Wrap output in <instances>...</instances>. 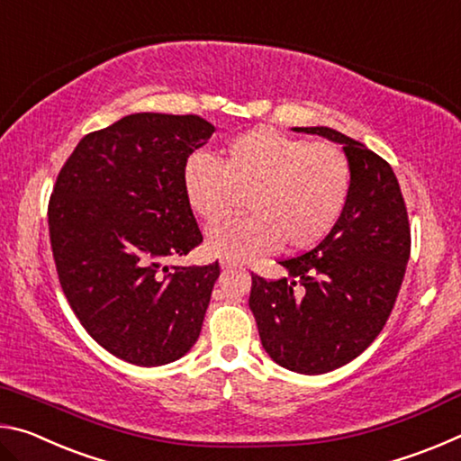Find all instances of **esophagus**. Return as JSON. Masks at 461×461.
<instances>
[{"instance_id":"esophagus-1","label":"esophagus","mask_w":461,"mask_h":461,"mask_svg":"<svg viewBox=\"0 0 461 461\" xmlns=\"http://www.w3.org/2000/svg\"><path fill=\"white\" fill-rule=\"evenodd\" d=\"M236 267H240L238 260H233V258H221V268H236Z\"/></svg>"}]
</instances>
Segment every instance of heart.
<instances>
[{
	"label": "heart",
	"mask_w": 461,
	"mask_h": 461,
	"mask_svg": "<svg viewBox=\"0 0 461 461\" xmlns=\"http://www.w3.org/2000/svg\"><path fill=\"white\" fill-rule=\"evenodd\" d=\"M189 207L213 223L228 215L238 194H248L249 215L209 228L212 252L233 260L317 246L339 221L352 191V167L341 148L307 142L270 128L231 138L221 165L193 154L183 170Z\"/></svg>",
	"instance_id": "1"
}]
</instances>
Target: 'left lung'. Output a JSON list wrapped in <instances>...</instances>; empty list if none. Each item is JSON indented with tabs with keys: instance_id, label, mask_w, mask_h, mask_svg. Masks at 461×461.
Listing matches in <instances>:
<instances>
[{
	"instance_id": "obj_1",
	"label": "left lung",
	"mask_w": 461,
	"mask_h": 461,
	"mask_svg": "<svg viewBox=\"0 0 461 461\" xmlns=\"http://www.w3.org/2000/svg\"><path fill=\"white\" fill-rule=\"evenodd\" d=\"M293 130L341 144L352 167L348 205L321 244L280 260L285 278L252 275L249 309L262 348L283 368L311 376L352 362L376 339L401 291L411 228L386 160L338 130Z\"/></svg>"
}]
</instances>
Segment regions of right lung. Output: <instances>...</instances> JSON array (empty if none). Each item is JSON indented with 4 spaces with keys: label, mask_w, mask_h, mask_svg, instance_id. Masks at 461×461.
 Listing matches in <instances>:
<instances>
[{
    "label": "right lung",
    "mask_w": 461,
    "mask_h": 461,
    "mask_svg": "<svg viewBox=\"0 0 461 461\" xmlns=\"http://www.w3.org/2000/svg\"><path fill=\"white\" fill-rule=\"evenodd\" d=\"M215 126L199 115L131 113L85 136L49 205L62 291L101 348L165 366L194 346L220 262L167 267L203 236L183 189L186 158Z\"/></svg>",
    "instance_id": "right-lung-1"
}]
</instances>
